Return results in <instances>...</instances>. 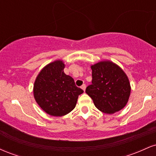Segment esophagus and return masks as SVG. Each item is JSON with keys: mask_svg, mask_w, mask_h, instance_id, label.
I'll return each mask as SVG.
<instances>
[{"mask_svg": "<svg viewBox=\"0 0 156 156\" xmlns=\"http://www.w3.org/2000/svg\"><path fill=\"white\" fill-rule=\"evenodd\" d=\"M80 88L83 89V91H85V89H86V85H85V84H83V85L81 86V87H80Z\"/></svg>", "mask_w": 156, "mask_h": 156, "instance_id": "1", "label": "esophagus"}]
</instances>
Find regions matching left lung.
Returning <instances> with one entry per match:
<instances>
[{
	"label": "left lung",
	"mask_w": 156,
	"mask_h": 156,
	"mask_svg": "<svg viewBox=\"0 0 156 156\" xmlns=\"http://www.w3.org/2000/svg\"><path fill=\"white\" fill-rule=\"evenodd\" d=\"M91 69L92 83L87 87L86 93L96 108L108 114L122 110L128 103L131 91L126 73L109 60L93 64Z\"/></svg>",
	"instance_id": "8db88e82"
}]
</instances>
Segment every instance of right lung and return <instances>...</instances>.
Instances as JSON below:
<instances>
[{
    "instance_id": "add662e5",
    "label": "right lung",
    "mask_w": 156,
    "mask_h": 156,
    "mask_svg": "<svg viewBox=\"0 0 156 156\" xmlns=\"http://www.w3.org/2000/svg\"><path fill=\"white\" fill-rule=\"evenodd\" d=\"M62 60L51 62L41 69L34 84V97L37 104L48 114L62 117L76 107L78 95L83 92L76 86L71 76L64 73Z\"/></svg>"
}]
</instances>
